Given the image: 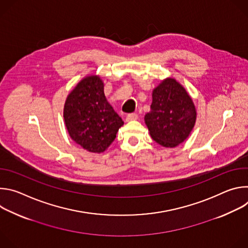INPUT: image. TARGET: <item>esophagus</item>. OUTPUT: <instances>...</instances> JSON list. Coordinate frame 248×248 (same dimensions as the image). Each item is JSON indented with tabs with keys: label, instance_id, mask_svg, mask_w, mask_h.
Wrapping results in <instances>:
<instances>
[{
	"label": "esophagus",
	"instance_id": "1",
	"mask_svg": "<svg viewBox=\"0 0 248 248\" xmlns=\"http://www.w3.org/2000/svg\"><path fill=\"white\" fill-rule=\"evenodd\" d=\"M137 118H138L137 114H135V113H131V114H128V115L126 116L125 121H126V122H131V121H135V120H137Z\"/></svg>",
	"mask_w": 248,
	"mask_h": 248
}]
</instances>
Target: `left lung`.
Segmentation results:
<instances>
[{
  "mask_svg": "<svg viewBox=\"0 0 248 248\" xmlns=\"http://www.w3.org/2000/svg\"><path fill=\"white\" fill-rule=\"evenodd\" d=\"M151 111L145 123L151 137L164 147H175L188 137L195 120L193 102L173 78H167L153 90Z\"/></svg>",
  "mask_w": 248,
  "mask_h": 248,
  "instance_id": "8db88e82",
  "label": "left lung"
}]
</instances>
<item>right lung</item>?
Masks as SVG:
<instances>
[{
  "mask_svg": "<svg viewBox=\"0 0 248 248\" xmlns=\"http://www.w3.org/2000/svg\"><path fill=\"white\" fill-rule=\"evenodd\" d=\"M63 118L72 139L84 149L101 153L107 149L124 124L104 94L100 78L87 77L67 96Z\"/></svg>",
  "mask_w": 248,
  "mask_h": 248,
  "instance_id": "add662e5",
  "label": "right lung"
}]
</instances>
